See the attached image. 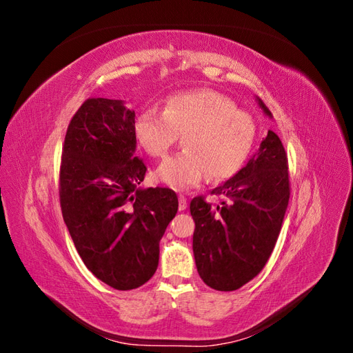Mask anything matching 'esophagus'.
<instances>
[{"mask_svg":"<svg viewBox=\"0 0 353 353\" xmlns=\"http://www.w3.org/2000/svg\"><path fill=\"white\" fill-rule=\"evenodd\" d=\"M178 201H179L178 209H179L181 212L185 210V209H187V197H184L183 194H179V196H178Z\"/></svg>","mask_w":353,"mask_h":353,"instance_id":"1","label":"esophagus"}]
</instances>
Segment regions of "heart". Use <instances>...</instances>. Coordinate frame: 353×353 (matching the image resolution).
<instances>
[{
    "instance_id": "heart-1",
    "label": "heart",
    "mask_w": 353,
    "mask_h": 353,
    "mask_svg": "<svg viewBox=\"0 0 353 353\" xmlns=\"http://www.w3.org/2000/svg\"><path fill=\"white\" fill-rule=\"evenodd\" d=\"M179 134L184 150L166 157L156 176L185 190L200 184L206 174L215 183L236 174L252 150L256 126L250 114L213 90L175 94L163 110L150 105L135 117V140L152 157H163Z\"/></svg>"
}]
</instances>
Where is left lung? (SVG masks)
<instances>
[{
    "mask_svg": "<svg viewBox=\"0 0 353 353\" xmlns=\"http://www.w3.org/2000/svg\"><path fill=\"white\" fill-rule=\"evenodd\" d=\"M265 116L272 117L256 97ZM287 154L274 131H268L248 165L212 190L221 196L210 205L203 196L190 203L196 228L193 252L200 279L219 292L237 290L268 262L279 239L290 199Z\"/></svg>",
    "mask_w": 353,
    "mask_h": 353,
    "instance_id": "1",
    "label": "left lung"
}]
</instances>
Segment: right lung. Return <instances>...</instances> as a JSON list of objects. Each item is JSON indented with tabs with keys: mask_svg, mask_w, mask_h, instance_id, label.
<instances>
[{
	"mask_svg": "<svg viewBox=\"0 0 353 353\" xmlns=\"http://www.w3.org/2000/svg\"><path fill=\"white\" fill-rule=\"evenodd\" d=\"M135 112L122 100L88 99L68 126L60 166V206L85 266L116 290L152 279L159 243L178 210L169 188H143L135 156Z\"/></svg>",
	"mask_w": 353,
	"mask_h": 353,
	"instance_id": "obj_1",
	"label": "right lung"
}]
</instances>
